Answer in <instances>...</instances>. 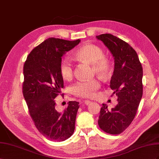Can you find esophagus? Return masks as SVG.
Wrapping results in <instances>:
<instances>
[{"instance_id": "esophagus-1", "label": "esophagus", "mask_w": 159, "mask_h": 159, "mask_svg": "<svg viewBox=\"0 0 159 159\" xmlns=\"http://www.w3.org/2000/svg\"><path fill=\"white\" fill-rule=\"evenodd\" d=\"M84 102L86 105H88L90 102H91V101H90V100H85V101H84Z\"/></svg>"}]
</instances>
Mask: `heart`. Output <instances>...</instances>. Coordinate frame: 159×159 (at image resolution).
Returning <instances> with one entry per match:
<instances>
[{"label": "heart", "instance_id": "1", "mask_svg": "<svg viewBox=\"0 0 159 159\" xmlns=\"http://www.w3.org/2000/svg\"><path fill=\"white\" fill-rule=\"evenodd\" d=\"M75 55L78 59L93 65V70L100 76H106L109 72V61L103 57V51L97 45L93 44H85L78 49ZM59 70L61 76L66 80H71L73 76V66L68 58L62 60ZM100 87V81L94 79L76 83L72 87L71 91L75 96L90 98L94 96Z\"/></svg>", "mask_w": 159, "mask_h": 159}]
</instances>
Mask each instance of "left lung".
<instances>
[{
  "label": "left lung",
  "mask_w": 159,
  "mask_h": 159,
  "mask_svg": "<svg viewBox=\"0 0 159 159\" xmlns=\"http://www.w3.org/2000/svg\"><path fill=\"white\" fill-rule=\"evenodd\" d=\"M112 53L115 68L110 87L118 97L115 107L102 104L98 123L105 133L119 134L133 120L143 96V67L137 53L124 40L111 34L97 36Z\"/></svg>",
  "instance_id": "obj_1"
}]
</instances>
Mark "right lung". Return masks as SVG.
<instances>
[{"mask_svg":"<svg viewBox=\"0 0 159 159\" xmlns=\"http://www.w3.org/2000/svg\"><path fill=\"white\" fill-rule=\"evenodd\" d=\"M80 41L49 38L33 49L24 65L22 93L30 115L39 132L53 141H64L75 129L79 102L69 101L66 109L58 112L54 99L64 95L59 70L62 57Z\"/></svg>","mask_w":159,"mask_h":159,"instance_id":"1","label":"right lung"}]
</instances>
